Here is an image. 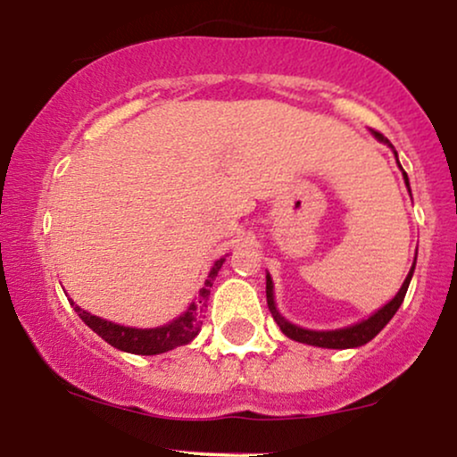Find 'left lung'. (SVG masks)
Instances as JSON below:
<instances>
[{
    "label": "left lung",
    "instance_id": "8db88e82",
    "mask_svg": "<svg viewBox=\"0 0 457 457\" xmlns=\"http://www.w3.org/2000/svg\"><path fill=\"white\" fill-rule=\"evenodd\" d=\"M371 133H374V137L378 141H385V144H389V141L385 139V135L376 133V130H371ZM391 148H393V145H391ZM395 156H397V152H395ZM403 178H406V187H408L406 171H403ZM414 262H417V258H414ZM412 272H414V264H412L411 272H408L406 279H403L400 292H397V295L393 296L385 307L378 309L374 316L363 320V322H356V324H353V327L337 328V330H309V328H301V327H296V324L287 322V320L283 318L275 307V296H272L270 275H266V303H269L272 318H275V322L279 324L283 335H286V337H290V339H295V342H301V344H307V345H318V348H333V350L359 348V345L371 342V339H374L376 335H378L380 330L385 328L386 324H389V320L395 316V312L400 309V305L403 303V296H406L408 286H411Z\"/></svg>",
    "mask_w": 457,
    "mask_h": 457
}]
</instances>
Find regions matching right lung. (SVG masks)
Here are the masks:
<instances>
[{
  "label": "right lung",
  "mask_w": 457,
  "mask_h": 457,
  "mask_svg": "<svg viewBox=\"0 0 457 457\" xmlns=\"http://www.w3.org/2000/svg\"><path fill=\"white\" fill-rule=\"evenodd\" d=\"M225 258L214 262V266L208 272V279L204 283V287L199 290V296L195 303H191L185 313L180 318L171 320L170 324L165 327H156V328H133V327H122V324L109 322V320H103L98 316H92L87 313L86 309H81L75 303L71 301V305L75 307V312L79 313V318L90 327L94 333L101 335L107 344H112L113 348L124 350V353L130 354H161L167 353V350H174L178 345H185L191 342L193 337L199 333V324H202V316L204 309H206L208 296H211V287L214 277L219 275L221 270Z\"/></svg>",
  "instance_id": "add662e5"
}]
</instances>
